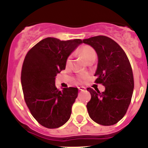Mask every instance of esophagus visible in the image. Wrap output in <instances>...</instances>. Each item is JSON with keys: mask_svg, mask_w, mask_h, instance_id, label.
<instances>
[{"mask_svg": "<svg viewBox=\"0 0 148 148\" xmlns=\"http://www.w3.org/2000/svg\"><path fill=\"white\" fill-rule=\"evenodd\" d=\"M79 90H82V91H83V90H85L86 88L84 87H78Z\"/></svg>", "mask_w": 148, "mask_h": 148, "instance_id": "1", "label": "esophagus"}]
</instances>
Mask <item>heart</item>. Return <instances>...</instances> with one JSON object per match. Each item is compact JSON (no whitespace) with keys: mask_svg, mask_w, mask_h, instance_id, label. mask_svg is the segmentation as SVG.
Masks as SVG:
<instances>
[{"mask_svg":"<svg viewBox=\"0 0 148 148\" xmlns=\"http://www.w3.org/2000/svg\"><path fill=\"white\" fill-rule=\"evenodd\" d=\"M80 54L82 56L83 58L86 60V61H88L89 60L92 59V58H96V53L95 50L92 48L90 46H84L80 49ZM71 57L68 58L67 62H69ZM85 77H82L80 79H84Z\"/></svg>","mask_w":148,"mask_h":148,"instance_id":"heart-1","label":"heart"}]
</instances>
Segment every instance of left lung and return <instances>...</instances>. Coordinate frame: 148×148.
I'll list each match as a JSON object with an SVG mask.
<instances>
[{
    "instance_id": "left-lung-1",
    "label": "left lung",
    "mask_w": 148,
    "mask_h": 148,
    "mask_svg": "<svg viewBox=\"0 0 148 148\" xmlns=\"http://www.w3.org/2000/svg\"><path fill=\"white\" fill-rule=\"evenodd\" d=\"M97 55L95 76L96 83L102 84L105 91L87 88L91 99L87 104L90 118L99 124H116L127 113L134 90V77L130 61L117 42L106 36H95L83 40Z\"/></svg>"
}]
</instances>
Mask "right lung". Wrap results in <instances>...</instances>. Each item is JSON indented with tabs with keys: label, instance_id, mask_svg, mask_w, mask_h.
Masks as SVG:
<instances>
[{
	"label": "right lung",
	"instance_id": "right-lung-1",
	"mask_svg": "<svg viewBox=\"0 0 148 148\" xmlns=\"http://www.w3.org/2000/svg\"><path fill=\"white\" fill-rule=\"evenodd\" d=\"M82 43L80 39L63 41L47 38L26 55L21 76L24 100L32 115L43 127L58 128L70 119L78 89L59 90L55 80L57 74L65 69L70 54Z\"/></svg>",
	"mask_w": 148,
	"mask_h": 148
}]
</instances>
